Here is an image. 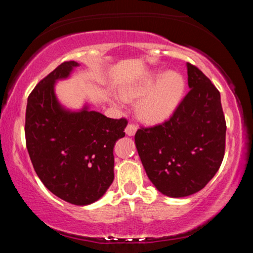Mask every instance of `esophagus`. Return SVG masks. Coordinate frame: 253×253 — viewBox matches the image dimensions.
<instances>
[{
  "instance_id": "esophagus-1",
  "label": "esophagus",
  "mask_w": 253,
  "mask_h": 253,
  "mask_svg": "<svg viewBox=\"0 0 253 253\" xmlns=\"http://www.w3.org/2000/svg\"><path fill=\"white\" fill-rule=\"evenodd\" d=\"M125 131L128 136H134L135 132L137 131V126L135 124H128Z\"/></svg>"
}]
</instances>
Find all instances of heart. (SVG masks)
I'll use <instances>...</instances> for the list:
<instances>
[{
  "label": "heart",
  "mask_w": 253,
  "mask_h": 253,
  "mask_svg": "<svg viewBox=\"0 0 253 253\" xmlns=\"http://www.w3.org/2000/svg\"><path fill=\"white\" fill-rule=\"evenodd\" d=\"M185 81L176 71L148 72L138 83L122 90L125 100L140 98L138 113L145 121L160 123L172 115L181 102Z\"/></svg>",
  "instance_id": "heart-1"
}]
</instances>
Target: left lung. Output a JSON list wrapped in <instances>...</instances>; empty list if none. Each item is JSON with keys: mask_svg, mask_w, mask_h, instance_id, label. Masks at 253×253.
<instances>
[{"mask_svg": "<svg viewBox=\"0 0 253 253\" xmlns=\"http://www.w3.org/2000/svg\"><path fill=\"white\" fill-rule=\"evenodd\" d=\"M190 91L169 121L140 127L136 148L148 178L170 198L202 190L219 170L226 124L220 92L198 67L187 63Z\"/></svg>", "mask_w": 253, "mask_h": 253, "instance_id": "left-lung-1", "label": "left lung"}]
</instances>
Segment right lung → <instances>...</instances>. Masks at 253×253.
I'll return each mask as SVG.
<instances>
[{"instance_id":"1","label":"right lung","mask_w":253,"mask_h":253,"mask_svg":"<svg viewBox=\"0 0 253 253\" xmlns=\"http://www.w3.org/2000/svg\"><path fill=\"white\" fill-rule=\"evenodd\" d=\"M76 61H66L29 95L25 142L34 170L50 192L66 202L88 205L114 181V146L125 136L127 119L98 111L63 108L54 93L57 80L69 77Z\"/></svg>"}]
</instances>
